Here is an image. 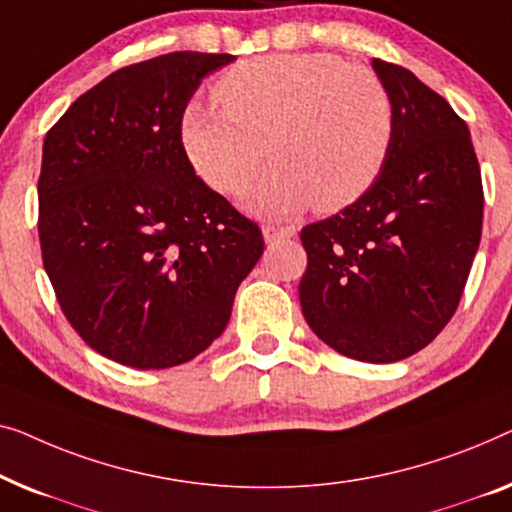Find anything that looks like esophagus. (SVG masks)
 <instances>
[{
	"mask_svg": "<svg viewBox=\"0 0 512 512\" xmlns=\"http://www.w3.org/2000/svg\"><path fill=\"white\" fill-rule=\"evenodd\" d=\"M297 234V229L294 227H276V225H266L264 227V239L266 243H273V241H280V239H290V236Z\"/></svg>",
	"mask_w": 512,
	"mask_h": 512,
	"instance_id": "34e87169",
	"label": "esophagus"
}]
</instances>
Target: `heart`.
<instances>
[{
  "label": "heart",
  "mask_w": 512,
  "mask_h": 512,
  "mask_svg": "<svg viewBox=\"0 0 512 512\" xmlns=\"http://www.w3.org/2000/svg\"><path fill=\"white\" fill-rule=\"evenodd\" d=\"M220 106L190 102L181 118L187 160L232 194L269 153L276 164L243 192L257 213L287 218L315 206L343 211L362 199L392 153L397 115L385 83L331 53L243 60L215 85Z\"/></svg>",
  "instance_id": "obj_1"
}]
</instances>
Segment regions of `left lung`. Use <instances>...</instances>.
<instances>
[{
	"label": "left lung",
	"instance_id": "8db88e82",
	"mask_svg": "<svg viewBox=\"0 0 512 512\" xmlns=\"http://www.w3.org/2000/svg\"><path fill=\"white\" fill-rule=\"evenodd\" d=\"M397 115L383 174L355 204L301 229V311L315 336L390 364L441 334L482 232V181L466 122L399 64L373 60Z\"/></svg>",
	"mask_w": 512,
	"mask_h": 512
}]
</instances>
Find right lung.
I'll return each mask as SVG.
<instances>
[{
	"label": "right lung",
	"mask_w": 512,
	"mask_h": 512,
	"mask_svg": "<svg viewBox=\"0 0 512 512\" xmlns=\"http://www.w3.org/2000/svg\"><path fill=\"white\" fill-rule=\"evenodd\" d=\"M227 53H169L113 71L48 129L43 269L76 334L113 362L169 369L225 331L262 229L187 160L181 118Z\"/></svg>",
	"instance_id": "add662e5"
}]
</instances>
